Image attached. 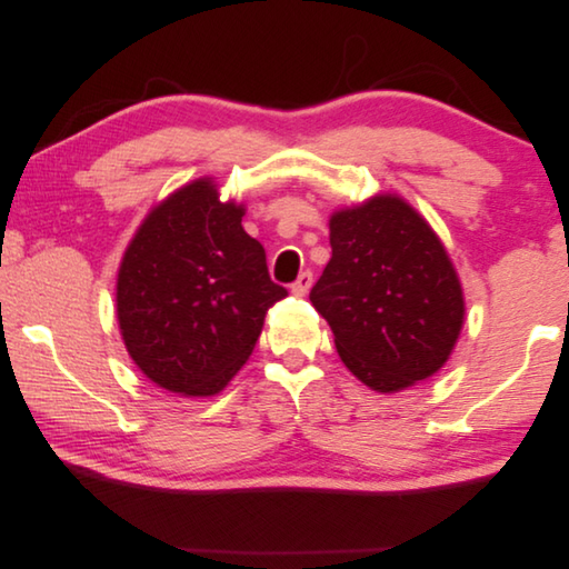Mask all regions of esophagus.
I'll return each mask as SVG.
<instances>
[{
    "label": "esophagus",
    "instance_id": "obj_1",
    "mask_svg": "<svg viewBox=\"0 0 569 569\" xmlns=\"http://www.w3.org/2000/svg\"><path fill=\"white\" fill-rule=\"evenodd\" d=\"M311 284H313V272L311 270H303L299 278H297V282H291V295H295V297H306L308 289H311Z\"/></svg>",
    "mask_w": 569,
    "mask_h": 569
}]
</instances>
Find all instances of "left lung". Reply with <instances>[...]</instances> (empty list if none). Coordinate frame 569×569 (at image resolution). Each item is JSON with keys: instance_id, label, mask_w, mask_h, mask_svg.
<instances>
[{"instance_id": "1", "label": "left lung", "mask_w": 569, "mask_h": 569, "mask_svg": "<svg viewBox=\"0 0 569 569\" xmlns=\"http://www.w3.org/2000/svg\"><path fill=\"white\" fill-rule=\"evenodd\" d=\"M332 258L311 289L337 353L375 391H401L449 360L465 301L449 253L401 197L330 218Z\"/></svg>"}]
</instances>
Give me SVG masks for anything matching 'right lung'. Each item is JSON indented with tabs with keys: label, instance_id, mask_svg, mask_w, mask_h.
Returning <instances> with one entry per match:
<instances>
[{
	"label": "right lung",
	"instance_id": "add662e5",
	"mask_svg": "<svg viewBox=\"0 0 569 569\" xmlns=\"http://www.w3.org/2000/svg\"><path fill=\"white\" fill-rule=\"evenodd\" d=\"M209 178L180 187L132 237L118 270L116 313L134 366L182 396H213L247 363L268 308L287 289Z\"/></svg>",
	"mask_w": 569,
	"mask_h": 569
}]
</instances>
